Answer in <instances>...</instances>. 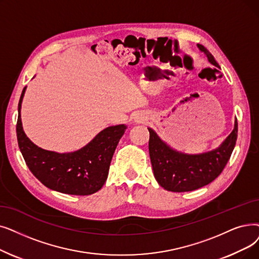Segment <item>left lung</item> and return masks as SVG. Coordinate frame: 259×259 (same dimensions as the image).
Returning <instances> with one entry per match:
<instances>
[{
	"instance_id": "8db88e82",
	"label": "left lung",
	"mask_w": 259,
	"mask_h": 259,
	"mask_svg": "<svg viewBox=\"0 0 259 259\" xmlns=\"http://www.w3.org/2000/svg\"><path fill=\"white\" fill-rule=\"evenodd\" d=\"M208 61L219 66L213 56L201 44ZM149 130V154L155 180L166 190L175 193L192 192L212 182L224 169L237 140V120L232 133L217 149L202 154H184L172 150Z\"/></svg>"
}]
</instances>
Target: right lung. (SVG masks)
<instances>
[{"instance_id": "add662e5", "label": "right lung", "mask_w": 259, "mask_h": 259, "mask_svg": "<svg viewBox=\"0 0 259 259\" xmlns=\"http://www.w3.org/2000/svg\"><path fill=\"white\" fill-rule=\"evenodd\" d=\"M25 89L22 91L18 106L17 138L29 170L43 185L56 192L76 196L98 192L106 182L112 156L127 127H108L75 152L57 153L44 150L30 142L22 127L20 111Z\"/></svg>"}]
</instances>
